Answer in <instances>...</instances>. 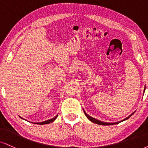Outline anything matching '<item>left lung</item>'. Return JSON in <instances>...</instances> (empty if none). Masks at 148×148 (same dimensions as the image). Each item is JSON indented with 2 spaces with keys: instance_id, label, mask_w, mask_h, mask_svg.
<instances>
[{
  "instance_id": "8db88e82",
  "label": "left lung",
  "mask_w": 148,
  "mask_h": 148,
  "mask_svg": "<svg viewBox=\"0 0 148 148\" xmlns=\"http://www.w3.org/2000/svg\"><path fill=\"white\" fill-rule=\"evenodd\" d=\"M144 91H145V90H144ZM134 112H135V111H134ZM134 113H132L131 114V115H129L128 117H126V118H125L124 119H123V120H121V121H117V122H115V123H107V122H104V121H100V120H98V119H95V118H93V117H91V116L88 115L87 114L85 113V111H84V113H85V115H86V117H87V118L89 119V120H90L91 121H92V122L95 123V124H100V125H104V126H109V125L117 124H118V123H119V122H121V121L126 120V119H128L129 118V117H131V116H132V115H133V114L134 113Z\"/></svg>"
}]
</instances>
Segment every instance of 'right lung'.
<instances>
[{"label":"right lung","instance_id":"obj_1","mask_svg":"<svg viewBox=\"0 0 148 148\" xmlns=\"http://www.w3.org/2000/svg\"><path fill=\"white\" fill-rule=\"evenodd\" d=\"M58 117V115L57 116H55V117H53V118L50 119H48L47 121H43V122H40V123H35V124H40V125H42V124H50V123L52 122L53 121H55L56 118Z\"/></svg>","mask_w":148,"mask_h":148}]
</instances>
